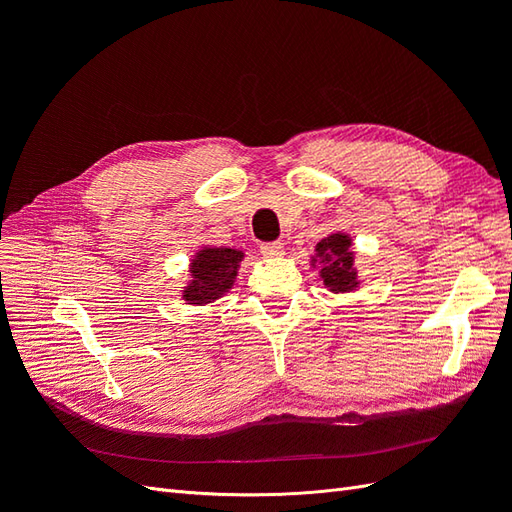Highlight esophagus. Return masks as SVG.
I'll return each instance as SVG.
<instances>
[{
	"mask_svg": "<svg viewBox=\"0 0 512 512\" xmlns=\"http://www.w3.org/2000/svg\"><path fill=\"white\" fill-rule=\"evenodd\" d=\"M260 254L267 258H277L284 254V243L282 241H265L260 243Z\"/></svg>",
	"mask_w": 512,
	"mask_h": 512,
	"instance_id": "1",
	"label": "esophagus"
}]
</instances>
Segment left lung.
<instances>
[{
	"label": "left lung",
	"mask_w": 512,
	"mask_h": 512,
	"mask_svg": "<svg viewBox=\"0 0 512 512\" xmlns=\"http://www.w3.org/2000/svg\"><path fill=\"white\" fill-rule=\"evenodd\" d=\"M350 239L346 235H331L322 239L316 245V256L320 258V277L324 286L344 292L356 286V273L352 267V252H350Z\"/></svg>",
	"instance_id": "8db88e82"
}]
</instances>
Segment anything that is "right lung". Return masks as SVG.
I'll list each match as a JSON object with an SVG mask.
<instances>
[{
	"mask_svg": "<svg viewBox=\"0 0 512 512\" xmlns=\"http://www.w3.org/2000/svg\"><path fill=\"white\" fill-rule=\"evenodd\" d=\"M243 254L230 247H205L192 262V282L183 290L190 305H203L220 299L237 277Z\"/></svg>",
	"mask_w": 512,
	"mask_h": 512,
	"instance_id": "obj_1",
	"label": "right lung"
}]
</instances>
